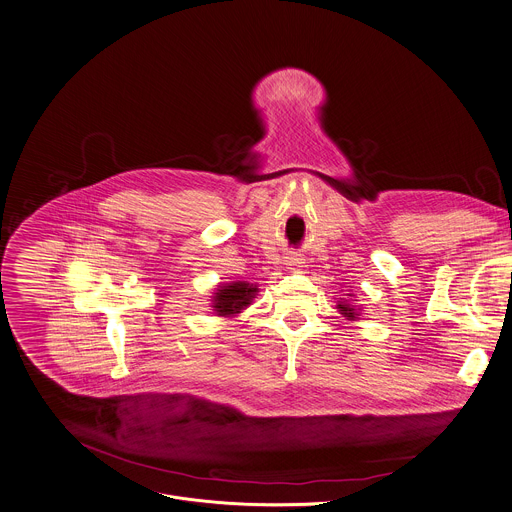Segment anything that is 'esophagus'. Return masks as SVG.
<instances>
[{"instance_id":"obj_1","label":"esophagus","mask_w":512,"mask_h":512,"mask_svg":"<svg viewBox=\"0 0 512 512\" xmlns=\"http://www.w3.org/2000/svg\"><path fill=\"white\" fill-rule=\"evenodd\" d=\"M304 261L298 257V255H288L286 259H284V265H286V269L288 271H294V273H298L304 265H302Z\"/></svg>"}]
</instances>
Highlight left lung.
I'll list each match as a JSON object with an SVG mask.
<instances>
[{"mask_svg":"<svg viewBox=\"0 0 512 512\" xmlns=\"http://www.w3.org/2000/svg\"><path fill=\"white\" fill-rule=\"evenodd\" d=\"M351 298H353V294H351V292H349V294H345V296H341V298H338L336 308H338V312H340L343 318H347V320H359L361 308H359V306H355V302H353Z\"/></svg>","mask_w":512,"mask_h":512,"instance_id":"left-lung-1","label":"left lung"}]
</instances>
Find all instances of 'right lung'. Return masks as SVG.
I'll return each instance as SVG.
<instances>
[{
	"mask_svg": "<svg viewBox=\"0 0 512 512\" xmlns=\"http://www.w3.org/2000/svg\"><path fill=\"white\" fill-rule=\"evenodd\" d=\"M257 292H259V284L247 283V281L218 284V288L210 296L212 298L210 306L216 316L233 318L241 314L247 306H251Z\"/></svg>",
	"mask_w": 512,
	"mask_h": 512,
	"instance_id": "obj_1",
	"label": "right lung"
}]
</instances>
